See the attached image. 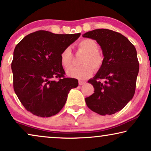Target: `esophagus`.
Returning a JSON list of instances; mask_svg holds the SVG:
<instances>
[{
    "label": "esophagus",
    "instance_id": "esophagus-1",
    "mask_svg": "<svg viewBox=\"0 0 151 151\" xmlns=\"http://www.w3.org/2000/svg\"><path fill=\"white\" fill-rule=\"evenodd\" d=\"M85 83V82L84 81H82V80H79V82H78V84H79V85H83V84Z\"/></svg>",
    "mask_w": 151,
    "mask_h": 151
}]
</instances>
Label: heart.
Returning a JSON list of instances; mask_svg holds the SVG:
<instances>
[{
	"label": "heart",
	"instance_id": "b5f03b06",
	"mask_svg": "<svg viewBox=\"0 0 151 151\" xmlns=\"http://www.w3.org/2000/svg\"><path fill=\"white\" fill-rule=\"evenodd\" d=\"M78 49L84 53L80 63L82 65L72 67L67 71V74L70 77L84 80L89 78L94 71L93 67L98 69L102 67L104 58L99 52V46L96 41L92 39L86 38L80 41L78 44ZM71 49L67 47L62 51L60 54V63L65 69H67L72 65Z\"/></svg>",
	"mask_w": 151,
	"mask_h": 151
}]
</instances>
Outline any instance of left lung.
<instances>
[{"instance_id": "left-lung-1", "label": "left lung", "mask_w": 151, "mask_h": 151, "mask_svg": "<svg viewBox=\"0 0 151 151\" xmlns=\"http://www.w3.org/2000/svg\"><path fill=\"white\" fill-rule=\"evenodd\" d=\"M100 45L104 55L102 67L88 80L94 93L85 98L91 110L101 115L122 110L135 94L139 62L134 45L122 34L98 29L82 35Z\"/></svg>"}]
</instances>
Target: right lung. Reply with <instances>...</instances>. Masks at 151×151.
Here are the masks:
<instances>
[{
  "instance_id": "1",
  "label": "right lung",
  "mask_w": 151,
  "mask_h": 151,
  "mask_svg": "<svg viewBox=\"0 0 151 151\" xmlns=\"http://www.w3.org/2000/svg\"><path fill=\"white\" fill-rule=\"evenodd\" d=\"M80 36L40 30L16 45L12 63L14 89L27 111L48 117L65 106L69 91L77 87L78 81L65 77L60 54Z\"/></svg>"
}]
</instances>
